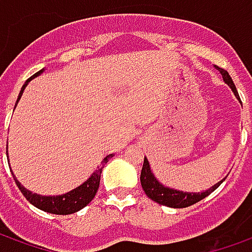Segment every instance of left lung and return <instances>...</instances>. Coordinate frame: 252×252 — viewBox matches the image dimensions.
<instances>
[{"label": "left lung", "mask_w": 252, "mask_h": 252, "mask_svg": "<svg viewBox=\"0 0 252 252\" xmlns=\"http://www.w3.org/2000/svg\"><path fill=\"white\" fill-rule=\"evenodd\" d=\"M215 67L218 68V71L222 74L223 81L232 88L236 97L240 100V96H239V94H237V90H236L233 81H232V77L229 76V73H227L226 70L218 67V66H215ZM225 179H226V178H223L220 182H218L217 185H214V186L210 188L208 190L201 191V193H189V191L174 190V189H169L167 186H164V185L160 184V182L156 179V176L153 175V172H152V169H150V165H149V161L146 157H145V160H143V167H142V172H140V184H142V188H143V190L146 193V196H148L149 198H152L156 203H158V204L161 205H167V207H171V208H185V207L196 204L198 201H201L203 198L207 197L208 194H211L212 191L215 190Z\"/></svg>", "instance_id": "8db88e82"}]
</instances>
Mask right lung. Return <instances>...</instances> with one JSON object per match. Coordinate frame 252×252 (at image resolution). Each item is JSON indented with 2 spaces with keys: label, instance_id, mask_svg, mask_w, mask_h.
<instances>
[{
  "label": "right lung",
  "instance_id": "obj_1",
  "mask_svg": "<svg viewBox=\"0 0 252 252\" xmlns=\"http://www.w3.org/2000/svg\"><path fill=\"white\" fill-rule=\"evenodd\" d=\"M44 71V68L40 70L38 73H35L34 76H32L25 83V85L22 87L20 90V94H19L18 100H16V104H18L19 99L22 96L23 91L27 87V84L32 81L34 77H37L40 73ZM113 157V155L106 156L103 158V161L100 162V167H97V169L91 175V178L88 181H85L81 186H78L76 189H73L71 191H68L66 194H62V196H40V194H35V193H32L30 190H27L26 188H23L22 185L19 184V181L15 178V182L18 185L19 190L23 193L25 196L30 203H32L34 207L40 208L42 211L49 212V214H56V215H68V214H73V212L80 211L81 208H84L85 205H88L92 201V198L95 197L97 189H99V182H100V174H102V169H103L104 164L109 161Z\"/></svg>",
  "mask_w": 252,
  "mask_h": 252
}]
</instances>
